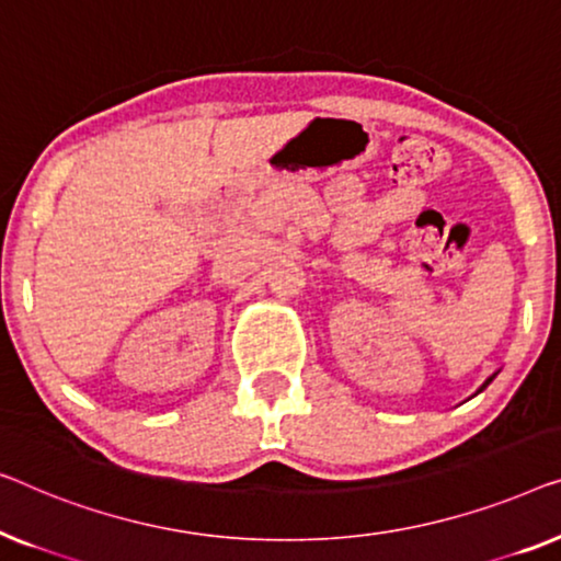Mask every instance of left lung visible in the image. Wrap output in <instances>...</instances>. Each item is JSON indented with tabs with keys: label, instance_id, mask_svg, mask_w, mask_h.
<instances>
[{
	"label": "left lung",
	"instance_id": "1",
	"mask_svg": "<svg viewBox=\"0 0 561 561\" xmlns=\"http://www.w3.org/2000/svg\"><path fill=\"white\" fill-rule=\"evenodd\" d=\"M491 378H493V376H491ZM491 378H488V381H485V383H491Z\"/></svg>",
	"mask_w": 561,
	"mask_h": 561
}]
</instances>
